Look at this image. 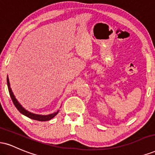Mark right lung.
I'll use <instances>...</instances> for the list:
<instances>
[{
	"mask_svg": "<svg viewBox=\"0 0 155 155\" xmlns=\"http://www.w3.org/2000/svg\"><path fill=\"white\" fill-rule=\"evenodd\" d=\"M7 85H8V92H9V95L11 96V98H12V102L13 104H15V107L18 109V111L20 112L21 114H24L25 116L29 117V118L32 119V120H38V121H48V120H50L51 119H52L53 117H54L58 114V113L59 112V111H58L55 113L51 114L49 115H39V114H35L31 113V112L28 111L27 110L25 109L24 108L21 106L20 104H19V102L17 101V99L15 98V95H14L13 92H12V90L10 88V84H9V80H8V78L7 77Z\"/></svg>",
	"mask_w": 155,
	"mask_h": 155,
	"instance_id": "add662e5",
	"label": "right lung"
}]
</instances>
